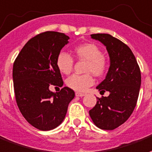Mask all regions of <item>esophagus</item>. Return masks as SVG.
Instances as JSON below:
<instances>
[{
	"instance_id": "esophagus-1",
	"label": "esophagus",
	"mask_w": 152,
	"mask_h": 152,
	"mask_svg": "<svg viewBox=\"0 0 152 152\" xmlns=\"http://www.w3.org/2000/svg\"><path fill=\"white\" fill-rule=\"evenodd\" d=\"M75 95L77 97H83L85 95V94L80 93V92H76V93H75Z\"/></svg>"
}]
</instances>
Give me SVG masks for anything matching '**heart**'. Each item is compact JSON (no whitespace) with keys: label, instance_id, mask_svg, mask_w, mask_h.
<instances>
[{"label":"heart","instance_id":"obj_1","mask_svg":"<svg viewBox=\"0 0 152 152\" xmlns=\"http://www.w3.org/2000/svg\"><path fill=\"white\" fill-rule=\"evenodd\" d=\"M74 53L77 58L86 61L84 75H74L66 81L69 88L77 92H84L94 83L92 74L97 77L104 76L109 69V61L102 54L100 48L94 43H84L75 46ZM57 66L65 75L70 74L74 67V58L65 52H61L57 58Z\"/></svg>","mask_w":152,"mask_h":152}]
</instances>
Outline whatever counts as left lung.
Segmentation results:
<instances>
[{"label": "left lung", "instance_id": "1", "mask_svg": "<svg viewBox=\"0 0 152 152\" xmlns=\"http://www.w3.org/2000/svg\"><path fill=\"white\" fill-rule=\"evenodd\" d=\"M107 47L110 66L106 78L96 89L108 97L98 98L89 111L94 124L102 130H114L124 124L136 106L141 85V72L131 49L107 34H91Z\"/></svg>", "mask_w": 152, "mask_h": 152}]
</instances>
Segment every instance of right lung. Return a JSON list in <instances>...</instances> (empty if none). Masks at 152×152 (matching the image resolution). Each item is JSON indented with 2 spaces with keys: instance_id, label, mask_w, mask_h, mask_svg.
I'll list each match as a JSON object with an SVG mask.
<instances>
[{
  "instance_id": "right-lung-1",
  "label": "right lung",
  "mask_w": 152,
  "mask_h": 152,
  "mask_svg": "<svg viewBox=\"0 0 152 152\" xmlns=\"http://www.w3.org/2000/svg\"><path fill=\"white\" fill-rule=\"evenodd\" d=\"M69 37L46 31L28 40L14 61L12 79L18 107L28 124L41 131H50L62 123L75 91L65 86L59 92L50 86H62L57 58Z\"/></svg>"
}]
</instances>
